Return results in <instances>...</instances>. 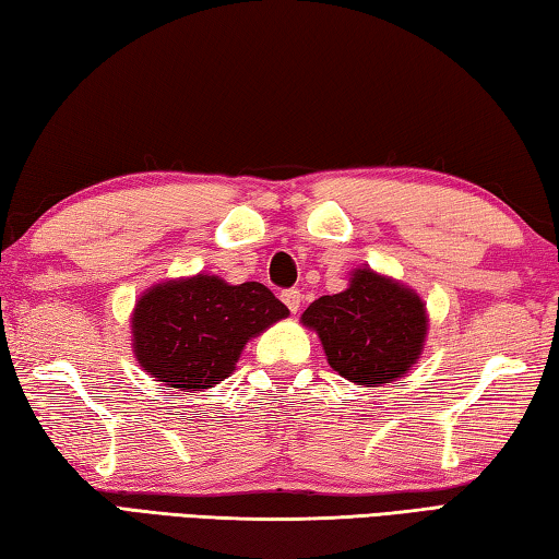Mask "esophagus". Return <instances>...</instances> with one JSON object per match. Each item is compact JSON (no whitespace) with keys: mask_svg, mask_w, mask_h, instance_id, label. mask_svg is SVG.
Here are the masks:
<instances>
[{"mask_svg":"<svg viewBox=\"0 0 559 559\" xmlns=\"http://www.w3.org/2000/svg\"><path fill=\"white\" fill-rule=\"evenodd\" d=\"M300 298H302V296H300V290H298V288H286V290L281 293V300L286 302L290 313H298V308H300Z\"/></svg>","mask_w":559,"mask_h":559,"instance_id":"34e87169","label":"esophagus"}]
</instances>
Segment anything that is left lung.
Instances as JSON below:
<instances>
[{
    "label": "left lung",
    "mask_w": 559,
    "mask_h": 559,
    "mask_svg": "<svg viewBox=\"0 0 559 559\" xmlns=\"http://www.w3.org/2000/svg\"><path fill=\"white\" fill-rule=\"evenodd\" d=\"M337 374L359 384L400 380L419 359L427 313L409 288L359 269L349 288L313 300L302 313Z\"/></svg>",
    "instance_id": "obj_1"
}]
</instances>
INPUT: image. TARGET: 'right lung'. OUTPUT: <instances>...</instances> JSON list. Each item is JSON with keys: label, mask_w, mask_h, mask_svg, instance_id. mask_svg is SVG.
<instances>
[{"label": "right lung", "mask_w": 559, "mask_h": 559, "mask_svg": "<svg viewBox=\"0 0 559 559\" xmlns=\"http://www.w3.org/2000/svg\"><path fill=\"white\" fill-rule=\"evenodd\" d=\"M288 308L249 281L229 286L216 276L173 281L147 290L132 316L138 362L177 390L202 392L234 372L243 345Z\"/></svg>", "instance_id": "obj_1"}]
</instances>
